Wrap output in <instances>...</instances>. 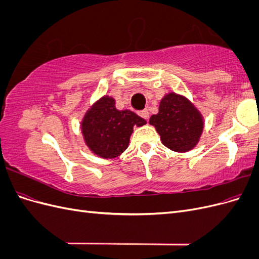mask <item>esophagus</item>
<instances>
[{"label":"esophagus","instance_id":"esophagus-1","mask_svg":"<svg viewBox=\"0 0 259 259\" xmlns=\"http://www.w3.org/2000/svg\"><path fill=\"white\" fill-rule=\"evenodd\" d=\"M138 114L143 117V119H145L146 121H148V119H149V111L147 110V109H145V110H142V111H139L138 112Z\"/></svg>","mask_w":259,"mask_h":259}]
</instances>
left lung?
I'll return each mask as SVG.
<instances>
[{"instance_id":"left-lung-1","label":"left lung","mask_w":259,"mask_h":259,"mask_svg":"<svg viewBox=\"0 0 259 259\" xmlns=\"http://www.w3.org/2000/svg\"><path fill=\"white\" fill-rule=\"evenodd\" d=\"M159 133L162 144L176 152H187L198 144L203 131L200 112L185 97L170 93L164 97L159 113L149 121Z\"/></svg>"}]
</instances>
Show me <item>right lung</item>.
<instances>
[{"mask_svg":"<svg viewBox=\"0 0 259 259\" xmlns=\"http://www.w3.org/2000/svg\"><path fill=\"white\" fill-rule=\"evenodd\" d=\"M146 121L130 110H117L111 97H104L84 116L82 133L91 150L104 159H113L125 151L134 126Z\"/></svg>","mask_w":259,"mask_h":259,"instance_id":"add662e5","label":"right lung"}]
</instances>
